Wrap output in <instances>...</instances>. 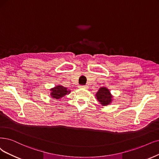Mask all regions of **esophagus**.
Listing matches in <instances>:
<instances>
[{
    "mask_svg": "<svg viewBox=\"0 0 159 159\" xmlns=\"http://www.w3.org/2000/svg\"><path fill=\"white\" fill-rule=\"evenodd\" d=\"M80 89H87L88 86H79Z\"/></svg>",
    "mask_w": 159,
    "mask_h": 159,
    "instance_id": "34e87169",
    "label": "esophagus"
}]
</instances>
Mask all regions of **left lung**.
Wrapping results in <instances>:
<instances>
[{"mask_svg": "<svg viewBox=\"0 0 159 159\" xmlns=\"http://www.w3.org/2000/svg\"><path fill=\"white\" fill-rule=\"evenodd\" d=\"M97 100L102 106H107L113 101V96L109 90L106 87L99 88L95 95Z\"/></svg>", "mask_w": 159, "mask_h": 159, "instance_id": "obj_1", "label": "left lung"}]
</instances>
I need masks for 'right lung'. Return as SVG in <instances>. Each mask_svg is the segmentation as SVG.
<instances>
[{"mask_svg":"<svg viewBox=\"0 0 159 159\" xmlns=\"http://www.w3.org/2000/svg\"><path fill=\"white\" fill-rule=\"evenodd\" d=\"M50 92L52 98L60 100V99L63 97H65L67 94H69L70 93V90L67 89V88L64 87L62 85L59 84L50 89Z\"/></svg>","mask_w":159,"mask_h":159,"instance_id":"obj_1","label":"right lung"}]
</instances>
